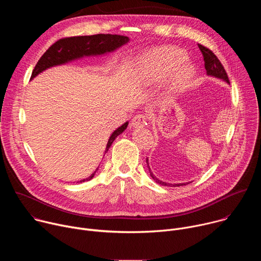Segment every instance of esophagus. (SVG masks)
<instances>
[{"mask_svg":"<svg viewBox=\"0 0 261 261\" xmlns=\"http://www.w3.org/2000/svg\"><path fill=\"white\" fill-rule=\"evenodd\" d=\"M146 116L144 115H136L131 122V126L133 128H142L146 125Z\"/></svg>","mask_w":261,"mask_h":261,"instance_id":"34e87169","label":"esophagus"}]
</instances>
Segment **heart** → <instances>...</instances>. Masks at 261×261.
I'll return each instance as SVG.
<instances>
[{
	"label": "heart",
	"mask_w": 261,
	"mask_h": 261,
	"mask_svg": "<svg viewBox=\"0 0 261 261\" xmlns=\"http://www.w3.org/2000/svg\"><path fill=\"white\" fill-rule=\"evenodd\" d=\"M186 56L169 47H155L143 53L136 62V74L143 84L165 81V93L179 95L187 90L194 77V66L185 62Z\"/></svg>",
	"instance_id": "obj_1"
}]
</instances>
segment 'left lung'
Returning a JSON list of instances; mask_svg holds the SVG:
<instances>
[{
  "instance_id": "obj_1",
  "label": "left lung",
  "mask_w": 261,
  "mask_h": 261,
  "mask_svg": "<svg viewBox=\"0 0 261 261\" xmlns=\"http://www.w3.org/2000/svg\"><path fill=\"white\" fill-rule=\"evenodd\" d=\"M198 47H199V49H200V51H201V54L203 56L204 67H205L207 75L216 77V79H219V80H222V81L226 82L227 84H229V80H228V76H227V74H226V71H225L224 67L222 66L221 62L214 55V53L212 50H210L208 48L202 46L201 44H198ZM146 164H147V167H148V171H150V174L153 177V179L156 180V182H158V184H160L162 186H167V187H179V186H185V185L191 182V181H188V182H180V184H169V182L162 181L159 178H157L154 175V173L152 172V170L150 168V165H148V159H146Z\"/></svg>"
}]
</instances>
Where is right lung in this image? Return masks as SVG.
<instances>
[{
	"instance_id": "obj_1",
	"label": "right lung",
	"mask_w": 261,
	"mask_h": 261,
	"mask_svg": "<svg viewBox=\"0 0 261 261\" xmlns=\"http://www.w3.org/2000/svg\"><path fill=\"white\" fill-rule=\"evenodd\" d=\"M129 41H130L129 37L120 36V35H111V34L77 36V37H69V38L60 39L44 53V55L40 58L38 63L36 64L32 72L31 80L35 79L38 74H40L44 70L55 66L65 65L69 62L75 61L85 57L103 56L109 53H113L119 49L120 47H122L123 45L127 44ZM128 124L129 123L126 122L121 127L116 129L113 132V134L110 135L108 142L106 144L105 154L107 153L108 148L110 147L111 144H113L115 139L127 129ZM98 168L89 177L81 179L79 181L83 182V181L92 179L95 173L97 172Z\"/></svg>"
}]
</instances>
